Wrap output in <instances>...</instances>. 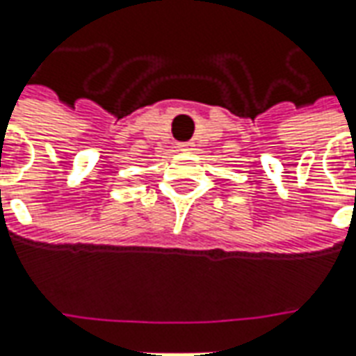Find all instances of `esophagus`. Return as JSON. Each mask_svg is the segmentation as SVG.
<instances>
[{
  "label": "esophagus",
  "instance_id": "esophagus-1",
  "mask_svg": "<svg viewBox=\"0 0 356 356\" xmlns=\"http://www.w3.org/2000/svg\"><path fill=\"white\" fill-rule=\"evenodd\" d=\"M177 148L183 152H188V150H195V143H181Z\"/></svg>",
  "mask_w": 356,
  "mask_h": 356
}]
</instances>
